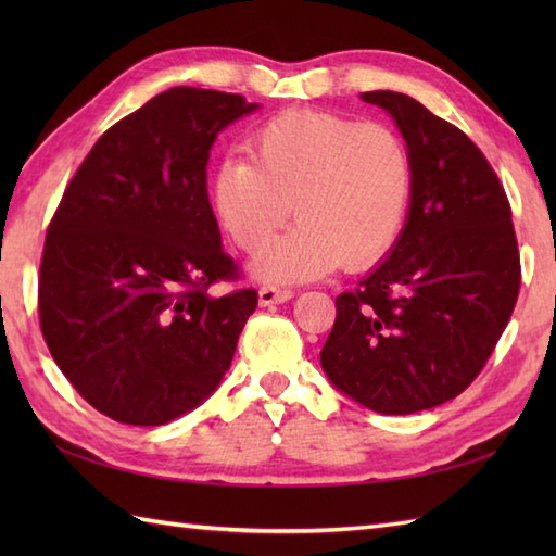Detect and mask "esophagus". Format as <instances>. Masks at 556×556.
<instances>
[{"label": "esophagus", "instance_id": "1", "mask_svg": "<svg viewBox=\"0 0 556 556\" xmlns=\"http://www.w3.org/2000/svg\"><path fill=\"white\" fill-rule=\"evenodd\" d=\"M293 299V291L287 287H275L267 285L260 289V305H275V303H287Z\"/></svg>", "mask_w": 556, "mask_h": 556}]
</instances>
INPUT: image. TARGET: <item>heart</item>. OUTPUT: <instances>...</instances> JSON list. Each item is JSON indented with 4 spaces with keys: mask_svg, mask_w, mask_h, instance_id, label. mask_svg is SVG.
<instances>
[{
    "mask_svg": "<svg viewBox=\"0 0 556 556\" xmlns=\"http://www.w3.org/2000/svg\"><path fill=\"white\" fill-rule=\"evenodd\" d=\"M251 160H224L212 210L236 248L257 253L291 215L255 271L303 281L377 263L399 239L413 193V160L394 128L317 110H289L248 138Z\"/></svg>",
    "mask_w": 556,
    "mask_h": 556,
    "instance_id": "heart-1",
    "label": "heart"
}]
</instances>
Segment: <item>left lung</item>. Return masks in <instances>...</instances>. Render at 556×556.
I'll list each match as a JSON object with an SVG mask.
<instances>
[{
	"instance_id": "1",
	"label": "left lung",
	"mask_w": 556,
	"mask_h": 556,
	"mask_svg": "<svg viewBox=\"0 0 556 556\" xmlns=\"http://www.w3.org/2000/svg\"><path fill=\"white\" fill-rule=\"evenodd\" d=\"M361 98L406 138L413 193L392 253L337 296L320 363L365 408L408 416L458 396L485 368L521 289V255L509 198L473 140L404 92Z\"/></svg>"
}]
</instances>
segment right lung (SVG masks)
Listing matches in <instances>:
<instances>
[{
	"label": "right lung",
	"mask_w": 556,
	"mask_h": 556,
	"mask_svg": "<svg viewBox=\"0 0 556 556\" xmlns=\"http://www.w3.org/2000/svg\"><path fill=\"white\" fill-rule=\"evenodd\" d=\"M257 110L243 96L179 86L108 128L47 227L38 313L76 392L126 425H164L215 392L257 291L241 279L207 198L210 148Z\"/></svg>",
	"instance_id": "1"
}]
</instances>
